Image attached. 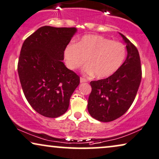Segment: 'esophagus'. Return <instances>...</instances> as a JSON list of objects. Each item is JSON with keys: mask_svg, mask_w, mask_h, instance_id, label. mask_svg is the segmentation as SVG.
Returning a JSON list of instances; mask_svg holds the SVG:
<instances>
[{"mask_svg": "<svg viewBox=\"0 0 159 159\" xmlns=\"http://www.w3.org/2000/svg\"><path fill=\"white\" fill-rule=\"evenodd\" d=\"M88 82V80L85 79V78H83V77H80V82L82 83V82Z\"/></svg>", "mask_w": 159, "mask_h": 159, "instance_id": "esophagus-1", "label": "esophagus"}]
</instances>
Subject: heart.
<instances>
[{
  "label": "heart",
  "mask_w": 159,
  "mask_h": 159,
  "mask_svg": "<svg viewBox=\"0 0 159 159\" xmlns=\"http://www.w3.org/2000/svg\"><path fill=\"white\" fill-rule=\"evenodd\" d=\"M126 47L123 43L98 35L82 37L77 44L68 45L64 55L68 67L77 69L85 63L84 72L98 78H107L120 69L126 57Z\"/></svg>",
  "instance_id": "obj_1"
}]
</instances>
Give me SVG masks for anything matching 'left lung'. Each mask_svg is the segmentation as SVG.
Returning a JSON list of instances; mask_svg holds the SVG:
<instances>
[{
    "label": "left lung",
    "instance_id": "left-lung-1",
    "mask_svg": "<svg viewBox=\"0 0 159 159\" xmlns=\"http://www.w3.org/2000/svg\"><path fill=\"white\" fill-rule=\"evenodd\" d=\"M127 57L114 75L91 81L92 90L88 102L90 115L102 122H110L125 114L134 101L142 80L139 52L125 36Z\"/></svg>",
    "mask_w": 159,
    "mask_h": 159
}]
</instances>
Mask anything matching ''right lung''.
<instances>
[{
  "label": "right lung",
  "instance_id": "add662e5",
  "mask_svg": "<svg viewBox=\"0 0 159 159\" xmlns=\"http://www.w3.org/2000/svg\"><path fill=\"white\" fill-rule=\"evenodd\" d=\"M75 28L43 26L27 38L20 51L17 71L27 101L47 117L66 112L80 78L62 62Z\"/></svg>",
  "mask_w": 159,
  "mask_h": 159
}]
</instances>
